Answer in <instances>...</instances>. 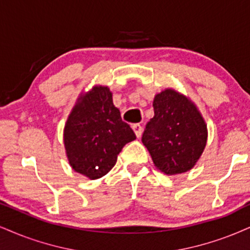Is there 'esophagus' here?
Returning a JSON list of instances; mask_svg holds the SVG:
<instances>
[{
	"instance_id": "1",
	"label": "esophagus",
	"mask_w": 250,
	"mask_h": 250,
	"mask_svg": "<svg viewBox=\"0 0 250 250\" xmlns=\"http://www.w3.org/2000/svg\"><path fill=\"white\" fill-rule=\"evenodd\" d=\"M132 128H133L135 135H137V138H140L141 134H143V127H141V125L139 124H134L132 126Z\"/></svg>"
}]
</instances>
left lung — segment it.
<instances>
[{
	"instance_id": "8db88e82",
	"label": "left lung",
	"mask_w": 250,
	"mask_h": 250,
	"mask_svg": "<svg viewBox=\"0 0 250 250\" xmlns=\"http://www.w3.org/2000/svg\"><path fill=\"white\" fill-rule=\"evenodd\" d=\"M154 117L143 144L155 168L163 174H183L199 161L208 144V125L189 96L166 88L154 96Z\"/></svg>"
}]
</instances>
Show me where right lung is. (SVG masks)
Instances as JSON below:
<instances>
[{"instance_id": "add662e5", "label": "right lung", "mask_w": 250, "mask_h": 250, "mask_svg": "<svg viewBox=\"0 0 250 250\" xmlns=\"http://www.w3.org/2000/svg\"><path fill=\"white\" fill-rule=\"evenodd\" d=\"M134 139V132L113 104L112 91L102 84L79 95L63 127L69 166L89 180L106 175L123 147Z\"/></svg>"}]
</instances>
